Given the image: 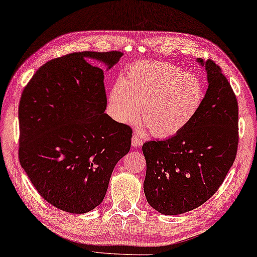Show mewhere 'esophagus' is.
<instances>
[{
  "instance_id": "esophagus-1",
  "label": "esophagus",
  "mask_w": 257,
  "mask_h": 257,
  "mask_svg": "<svg viewBox=\"0 0 257 257\" xmlns=\"http://www.w3.org/2000/svg\"><path fill=\"white\" fill-rule=\"evenodd\" d=\"M142 144H144V139H142L139 134L134 133L133 137H132V146L133 147H140Z\"/></svg>"
}]
</instances>
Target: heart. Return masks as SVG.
<instances>
[{"instance_id":"1","label":"heart","mask_w":257,"mask_h":257,"mask_svg":"<svg viewBox=\"0 0 257 257\" xmlns=\"http://www.w3.org/2000/svg\"><path fill=\"white\" fill-rule=\"evenodd\" d=\"M205 89L195 74L164 61H139L128 67L111 87L109 106L117 120L133 123L139 117L155 136L171 137L195 118Z\"/></svg>"}]
</instances>
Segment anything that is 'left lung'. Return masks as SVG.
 Here are the masks:
<instances>
[{
    "instance_id": "left-lung-1",
    "label": "left lung",
    "mask_w": 257,
    "mask_h": 257,
    "mask_svg": "<svg viewBox=\"0 0 257 257\" xmlns=\"http://www.w3.org/2000/svg\"><path fill=\"white\" fill-rule=\"evenodd\" d=\"M208 89L203 103L182 131L142 146L149 205L165 215L199 207L223 183L237 156L238 101L220 66L204 62Z\"/></svg>"
}]
</instances>
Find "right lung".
I'll use <instances>...</instances> for the list:
<instances>
[{
	"label": "right lung",
	"mask_w": 257,
	"mask_h": 257,
	"mask_svg": "<svg viewBox=\"0 0 257 257\" xmlns=\"http://www.w3.org/2000/svg\"><path fill=\"white\" fill-rule=\"evenodd\" d=\"M123 53L75 52L40 67L19 102V162L41 197L83 214L106 196L113 167L131 148L132 128L104 113L103 70L90 59L118 62Z\"/></svg>",
	"instance_id": "1"
}]
</instances>
